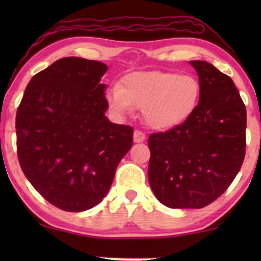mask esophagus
I'll return each instance as SVG.
<instances>
[{
	"label": "esophagus",
	"mask_w": 261,
	"mask_h": 261,
	"mask_svg": "<svg viewBox=\"0 0 261 261\" xmlns=\"http://www.w3.org/2000/svg\"><path fill=\"white\" fill-rule=\"evenodd\" d=\"M133 139H134V142H142V141H145L146 135H145L144 132L137 129V130H134Z\"/></svg>",
	"instance_id": "esophagus-1"
}]
</instances>
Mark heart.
Segmentation results:
<instances>
[{"instance_id":"heart-1","label":"heart","mask_w":261,"mask_h":261,"mask_svg":"<svg viewBox=\"0 0 261 261\" xmlns=\"http://www.w3.org/2000/svg\"><path fill=\"white\" fill-rule=\"evenodd\" d=\"M201 82L192 74L165 71L133 72L121 85L107 92V102L116 115L142 109L145 121L155 129H171L187 121L201 99Z\"/></svg>"}]
</instances>
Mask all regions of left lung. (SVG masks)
Returning <instances> with one entry per match:
<instances>
[{
  "label": "left lung",
  "instance_id": "left-lung-1",
  "mask_svg": "<svg viewBox=\"0 0 261 261\" xmlns=\"http://www.w3.org/2000/svg\"><path fill=\"white\" fill-rule=\"evenodd\" d=\"M202 94L187 121L148 138V181L169 208L199 209L237 177L246 153V107L233 80L212 64L191 60Z\"/></svg>",
  "mask_w": 261,
  "mask_h": 261
}]
</instances>
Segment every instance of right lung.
<instances>
[{
	"mask_svg": "<svg viewBox=\"0 0 261 261\" xmlns=\"http://www.w3.org/2000/svg\"><path fill=\"white\" fill-rule=\"evenodd\" d=\"M107 70L78 57L57 60L32 77L17 108L21 169L46 201L65 212L101 202L133 145V128L105 115Z\"/></svg>",
	"mask_w": 261,
	"mask_h": 261,
	"instance_id": "right-lung-1",
	"label": "right lung"
}]
</instances>
